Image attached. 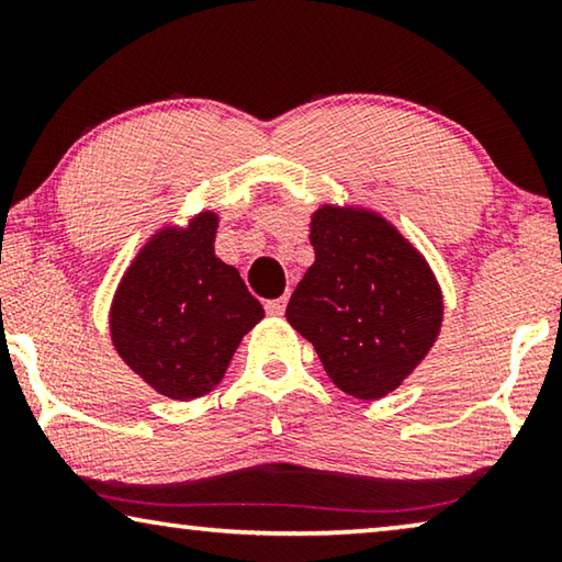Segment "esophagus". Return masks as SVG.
Segmentation results:
<instances>
[{"instance_id":"obj_1","label":"esophagus","mask_w":562,"mask_h":562,"mask_svg":"<svg viewBox=\"0 0 562 562\" xmlns=\"http://www.w3.org/2000/svg\"><path fill=\"white\" fill-rule=\"evenodd\" d=\"M284 307H288V297H278V300H270L268 304H265V310H268V315H272V317L284 315Z\"/></svg>"}]
</instances>
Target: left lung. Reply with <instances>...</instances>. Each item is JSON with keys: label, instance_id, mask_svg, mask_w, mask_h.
<instances>
[{"label": "left lung", "instance_id": "left-lung-1", "mask_svg": "<svg viewBox=\"0 0 562 562\" xmlns=\"http://www.w3.org/2000/svg\"><path fill=\"white\" fill-rule=\"evenodd\" d=\"M310 227L315 265L284 317L312 341L341 392L361 402L382 398L439 337V284L422 252L382 215L322 205Z\"/></svg>", "mask_w": 562, "mask_h": 562}]
</instances>
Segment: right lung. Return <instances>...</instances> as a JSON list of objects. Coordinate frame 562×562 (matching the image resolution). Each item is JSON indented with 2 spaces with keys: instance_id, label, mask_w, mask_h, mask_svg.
I'll return each mask as SVG.
<instances>
[{
  "instance_id": "1",
  "label": "right lung",
  "mask_w": 562,
  "mask_h": 562,
  "mask_svg": "<svg viewBox=\"0 0 562 562\" xmlns=\"http://www.w3.org/2000/svg\"><path fill=\"white\" fill-rule=\"evenodd\" d=\"M217 215L164 227L123 274L111 304L121 359L158 394L198 398L221 382L240 339L265 317L240 272L215 258Z\"/></svg>"
}]
</instances>
